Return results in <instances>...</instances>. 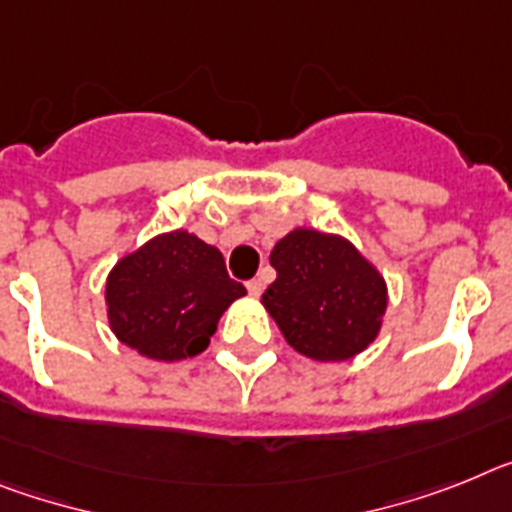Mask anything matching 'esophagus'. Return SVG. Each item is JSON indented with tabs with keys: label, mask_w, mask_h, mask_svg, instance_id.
I'll use <instances>...</instances> for the list:
<instances>
[{
	"label": "esophagus",
	"mask_w": 512,
	"mask_h": 512,
	"mask_svg": "<svg viewBox=\"0 0 512 512\" xmlns=\"http://www.w3.org/2000/svg\"><path fill=\"white\" fill-rule=\"evenodd\" d=\"M262 288H265V281H262V275H257V278H252L250 283H247V291H250V296H260Z\"/></svg>",
	"instance_id": "esophagus-1"
}]
</instances>
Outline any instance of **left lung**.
Listing matches in <instances>:
<instances>
[{"instance_id": "1", "label": "left lung", "mask_w": 512, "mask_h": 512, "mask_svg": "<svg viewBox=\"0 0 512 512\" xmlns=\"http://www.w3.org/2000/svg\"><path fill=\"white\" fill-rule=\"evenodd\" d=\"M278 278L262 306L296 353L348 361L376 340L389 299L386 281L353 244L317 229H293L270 252Z\"/></svg>"}]
</instances>
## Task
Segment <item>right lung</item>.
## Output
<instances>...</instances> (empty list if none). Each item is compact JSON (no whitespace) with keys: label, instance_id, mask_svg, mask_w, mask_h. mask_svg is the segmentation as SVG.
I'll list each match as a JSON object with an SVG mask.
<instances>
[{"label":"right lung","instance_id":"1","mask_svg":"<svg viewBox=\"0 0 512 512\" xmlns=\"http://www.w3.org/2000/svg\"><path fill=\"white\" fill-rule=\"evenodd\" d=\"M244 293L216 247L177 229L115 262L105 304L118 340L151 361L172 363L203 353L221 314Z\"/></svg>","mask_w":512,"mask_h":512}]
</instances>
